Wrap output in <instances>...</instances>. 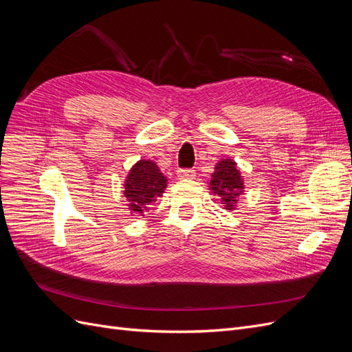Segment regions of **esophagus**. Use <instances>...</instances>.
Returning <instances> with one entry per match:
<instances>
[{
	"label": "esophagus",
	"instance_id": "obj_1",
	"mask_svg": "<svg viewBox=\"0 0 352 352\" xmlns=\"http://www.w3.org/2000/svg\"><path fill=\"white\" fill-rule=\"evenodd\" d=\"M195 176V170L192 168H180L177 172L179 179H192Z\"/></svg>",
	"mask_w": 352,
	"mask_h": 352
}]
</instances>
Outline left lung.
Here are the masks:
<instances>
[{
  "mask_svg": "<svg viewBox=\"0 0 352 352\" xmlns=\"http://www.w3.org/2000/svg\"><path fill=\"white\" fill-rule=\"evenodd\" d=\"M210 189L212 194L220 197L221 204H225L228 210L235 208L238 197L243 192V180L233 160L225 158L216 164L214 173L211 175Z\"/></svg>",
  "mask_w": 352,
  "mask_h": 352,
  "instance_id": "obj_1",
  "label": "left lung"
}]
</instances>
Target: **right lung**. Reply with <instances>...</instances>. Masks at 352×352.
<instances>
[{
    "label": "right lung",
    "instance_id": "obj_1",
    "mask_svg": "<svg viewBox=\"0 0 352 352\" xmlns=\"http://www.w3.org/2000/svg\"><path fill=\"white\" fill-rule=\"evenodd\" d=\"M167 179L160 172L151 160H140L132 168L124 182V198L129 202V210L144 216L154 202L163 197Z\"/></svg>",
    "mask_w": 352,
    "mask_h": 352
}]
</instances>
